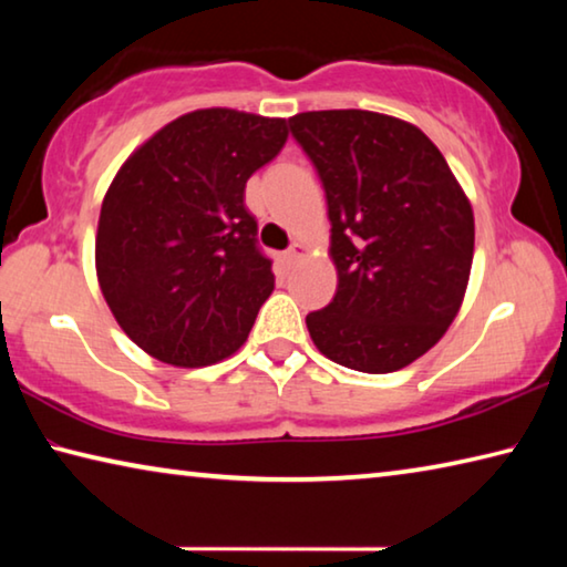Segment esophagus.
Returning a JSON list of instances; mask_svg holds the SVG:
<instances>
[{"instance_id": "34e87169", "label": "esophagus", "mask_w": 567, "mask_h": 567, "mask_svg": "<svg viewBox=\"0 0 567 567\" xmlns=\"http://www.w3.org/2000/svg\"><path fill=\"white\" fill-rule=\"evenodd\" d=\"M305 252H307V249H305V245H300V243H295L290 249H287V252H285V260L287 262H290V265H295V262H300L302 260V257H305Z\"/></svg>"}]
</instances>
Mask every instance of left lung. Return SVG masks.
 <instances>
[{
  "label": "left lung",
  "instance_id": "1",
  "mask_svg": "<svg viewBox=\"0 0 567 567\" xmlns=\"http://www.w3.org/2000/svg\"><path fill=\"white\" fill-rule=\"evenodd\" d=\"M322 182L338 267L332 302L307 315L318 350L382 375L443 338L463 302L475 247L465 192L415 124L364 110L290 117Z\"/></svg>",
  "mask_w": 567,
  "mask_h": 567
}]
</instances>
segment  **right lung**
<instances>
[{"mask_svg":"<svg viewBox=\"0 0 567 567\" xmlns=\"http://www.w3.org/2000/svg\"><path fill=\"white\" fill-rule=\"evenodd\" d=\"M285 140V120L197 110L162 127L112 179L94 247L100 287L152 358L199 368L247 340L275 275L245 185Z\"/></svg>","mask_w":567,"mask_h":567,"instance_id":"right-lung-1","label":"right lung"}]
</instances>
